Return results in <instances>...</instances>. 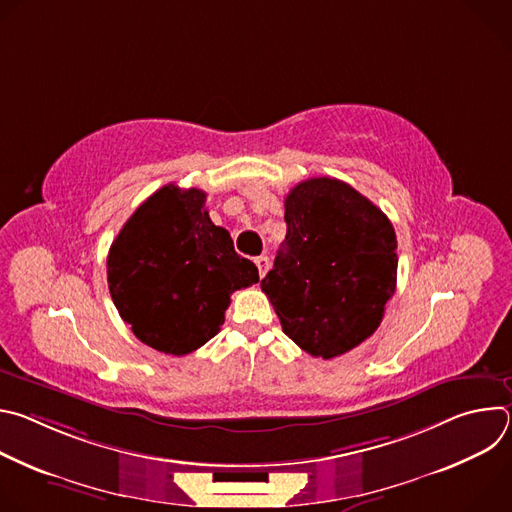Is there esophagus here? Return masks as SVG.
<instances>
[{
	"mask_svg": "<svg viewBox=\"0 0 512 512\" xmlns=\"http://www.w3.org/2000/svg\"><path fill=\"white\" fill-rule=\"evenodd\" d=\"M255 265H257V269H259V275L263 277V275L269 271L271 261H269L267 255H259V257H255Z\"/></svg>",
	"mask_w": 512,
	"mask_h": 512,
	"instance_id": "1",
	"label": "esophagus"
}]
</instances>
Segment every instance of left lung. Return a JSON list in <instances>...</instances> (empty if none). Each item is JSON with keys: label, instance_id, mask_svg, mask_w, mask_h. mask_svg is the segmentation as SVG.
I'll return each instance as SVG.
<instances>
[{"label": "left lung", "instance_id": "8db88e82", "mask_svg": "<svg viewBox=\"0 0 512 512\" xmlns=\"http://www.w3.org/2000/svg\"><path fill=\"white\" fill-rule=\"evenodd\" d=\"M285 223L261 289L302 350L340 356L379 328L395 294V229L369 198L326 176L289 190Z\"/></svg>", "mask_w": 512, "mask_h": 512}]
</instances>
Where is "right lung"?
I'll return each instance as SVG.
<instances>
[{
    "instance_id": "add662e5",
    "label": "right lung",
    "mask_w": 512,
    "mask_h": 512,
    "mask_svg": "<svg viewBox=\"0 0 512 512\" xmlns=\"http://www.w3.org/2000/svg\"><path fill=\"white\" fill-rule=\"evenodd\" d=\"M206 194L168 184L119 231L107 257L113 304L131 332L160 352L184 356L225 322L231 294L259 281L227 229L204 208Z\"/></svg>"
}]
</instances>
